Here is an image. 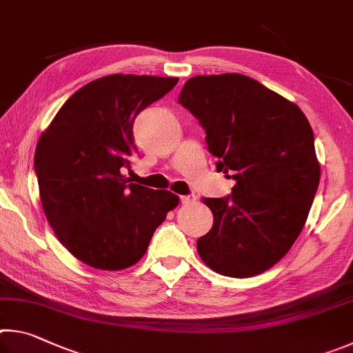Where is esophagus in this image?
Segmentation results:
<instances>
[{"label": "esophagus", "instance_id": "34e87169", "mask_svg": "<svg viewBox=\"0 0 353 353\" xmlns=\"http://www.w3.org/2000/svg\"><path fill=\"white\" fill-rule=\"evenodd\" d=\"M195 201H196L195 195H181L183 205H190V203H195Z\"/></svg>", "mask_w": 353, "mask_h": 353}]
</instances>
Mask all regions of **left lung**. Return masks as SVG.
Masks as SVG:
<instances>
[{"instance_id":"1","label":"left lung","mask_w":353,"mask_h":353,"mask_svg":"<svg viewBox=\"0 0 353 353\" xmlns=\"http://www.w3.org/2000/svg\"><path fill=\"white\" fill-rule=\"evenodd\" d=\"M206 130L217 170L236 186L203 199L214 225L196 240L215 273L251 277L276 265L304 228L321 167L310 122L294 102L242 74L196 76L178 97Z\"/></svg>"}]
</instances>
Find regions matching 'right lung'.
Returning a JSON list of instances; mask_svg holds the SVG:
<instances>
[{
	"label": "right lung",
	"mask_w": 353,
	"mask_h": 353,
	"mask_svg": "<svg viewBox=\"0 0 353 353\" xmlns=\"http://www.w3.org/2000/svg\"><path fill=\"white\" fill-rule=\"evenodd\" d=\"M178 77L111 74L77 90L41 133L35 173L43 212L55 237L88 267L119 271L145 254L165 215L170 190L132 183L133 121Z\"/></svg>",
	"instance_id": "1"
}]
</instances>
